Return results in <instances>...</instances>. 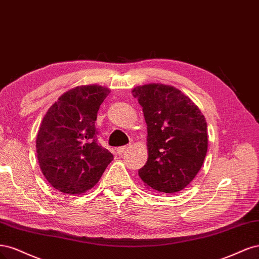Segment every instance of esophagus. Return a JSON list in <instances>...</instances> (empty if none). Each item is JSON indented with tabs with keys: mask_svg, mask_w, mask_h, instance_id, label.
I'll list each match as a JSON object with an SVG mask.
<instances>
[{
	"mask_svg": "<svg viewBox=\"0 0 259 259\" xmlns=\"http://www.w3.org/2000/svg\"><path fill=\"white\" fill-rule=\"evenodd\" d=\"M127 148H128V146H120V147H117V148H116V154L121 156V155L124 153V151H127Z\"/></svg>",
	"mask_w": 259,
	"mask_h": 259,
	"instance_id": "1",
	"label": "esophagus"
}]
</instances>
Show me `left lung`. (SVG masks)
I'll list each match as a JSON object with an SVG mask.
<instances>
[{
	"label": "left lung",
	"instance_id": "left-lung-1",
	"mask_svg": "<svg viewBox=\"0 0 259 259\" xmlns=\"http://www.w3.org/2000/svg\"><path fill=\"white\" fill-rule=\"evenodd\" d=\"M133 96L147 124L148 159L139 170L144 184L163 194H177L195 179L207 151L204 116L173 86L136 87Z\"/></svg>",
	"mask_w": 259,
	"mask_h": 259
}]
</instances>
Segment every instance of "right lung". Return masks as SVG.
Returning a JSON list of instances; mask_svg holds the SVG:
<instances>
[{
	"label": "right lung",
	"instance_id": "add662e5",
	"mask_svg": "<svg viewBox=\"0 0 259 259\" xmlns=\"http://www.w3.org/2000/svg\"><path fill=\"white\" fill-rule=\"evenodd\" d=\"M110 89L77 86L64 93L41 121L36 138L37 159L54 188L78 195L101 179L113 155L98 143L97 114Z\"/></svg>",
	"mask_w": 259,
	"mask_h": 259
}]
</instances>
